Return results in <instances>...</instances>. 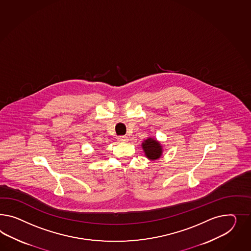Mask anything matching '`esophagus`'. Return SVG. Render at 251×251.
Segmentation results:
<instances>
[{
    "mask_svg": "<svg viewBox=\"0 0 251 251\" xmlns=\"http://www.w3.org/2000/svg\"><path fill=\"white\" fill-rule=\"evenodd\" d=\"M128 141H129V139L127 136H119L118 137V142H120V143H127Z\"/></svg>",
    "mask_w": 251,
    "mask_h": 251,
    "instance_id": "34e87169",
    "label": "esophagus"
}]
</instances>
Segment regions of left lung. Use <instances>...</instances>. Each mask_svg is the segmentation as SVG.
I'll return each instance as SVG.
<instances>
[{"label": "left lung", "instance_id": "left-lung-1", "mask_svg": "<svg viewBox=\"0 0 251 251\" xmlns=\"http://www.w3.org/2000/svg\"><path fill=\"white\" fill-rule=\"evenodd\" d=\"M144 154L150 161L155 162L163 155V144L154 138L149 137L142 143Z\"/></svg>", "mask_w": 251, "mask_h": 251}]
</instances>
